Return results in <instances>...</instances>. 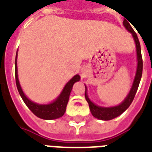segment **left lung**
<instances>
[{
  "instance_id": "obj_1",
  "label": "left lung",
  "mask_w": 152,
  "mask_h": 152,
  "mask_svg": "<svg viewBox=\"0 0 152 152\" xmlns=\"http://www.w3.org/2000/svg\"><path fill=\"white\" fill-rule=\"evenodd\" d=\"M123 25L125 26L126 30L132 34L133 39H134L135 43H136V47H137V72H136V76H135L134 81L132 83V88L130 90L129 95L127 97L125 98V100L119 104L118 106H112V107H102L95 105L89 99V98L87 94V88L85 86V99L87 102H88L89 107H90L91 113L95 118L99 119V120L103 121H109L112 120L113 118H117L119 115H121L123 112H125L129 106L131 105L133 99H134L135 95L137 91L138 87H139L140 82L141 80L142 76V72H143V60H142L141 56V49H140V44L139 39L137 37L136 32L134 30L132 29L129 23L128 22L127 20H124L123 21Z\"/></svg>"
}]
</instances>
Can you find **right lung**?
<instances>
[{
	"mask_svg": "<svg viewBox=\"0 0 152 152\" xmlns=\"http://www.w3.org/2000/svg\"><path fill=\"white\" fill-rule=\"evenodd\" d=\"M17 53L15 55V83L17 87L18 91L20 93L22 99L27 105V107L31 110L32 113L38 118L44 119V120H53L57 119L64 115V112L66 110V106L69 102V95L72 89V86L76 82L80 80V77L79 75L74 76L70 80L66 83L63 88L61 93L56 99V100L50 104H38L34 102L31 101L28 98L24 95L22 88L20 87L19 79H18L17 73Z\"/></svg>",
	"mask_w": 152,
	"mask_h": 152,
	"instance_id": "add662e5",
	"label": "right lung"
}]
</instances>
